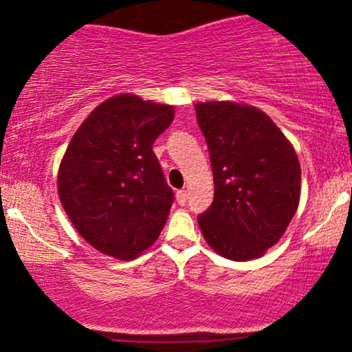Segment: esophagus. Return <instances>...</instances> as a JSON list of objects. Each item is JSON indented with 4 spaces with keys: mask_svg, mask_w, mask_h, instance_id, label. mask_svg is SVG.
<instances>
[{
    "mask_svg": "<svg viewBox=\"0 0 352 352\" xmlns=\"http://www.w3.org/2000/svg\"><path fill=\"white\" fill-rule=\"evenodd\" d=\"M187 197H188L187 190H179V192H177V201H179V205L187 204Z\"/></svg>",
    "mask_w": 352,
    "mask_h": 352,
    "instance_id": "1",
    "label": "esophagus"
}]
</instances>
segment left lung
Instances as JSON below:
<instances>
[{
	"instance_id": "obj_1",
	"label": "left lung",
	"mask_w": 352,
	"mask_h": 352,
	"mask_svg": "<svg viewBox=\"0 0 352 352\" xmlns=\"http://www.w3.org/2000/svg\"><path fill=\"white\" fill-rule=\"evenodd\" d=\"M208 145L215 197L199 225L221 256H263L289 225L301 193L296 152L276 124L253 106L210 100L195 106Z\"/></svg>"
}]
</instances>
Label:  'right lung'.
Segmentation results:
<instances>
[{
  "instance_id": "obj_1",
  "label": "right lung",
  "mask_w": 352,
  "mask_h": 352,
  "mask_svg": "<svg viewBox=\"0 0 352 352\" xmlns=\"http://www.w3.org/2000/svg\"><path fill=\"white\" fill-rule=\"evenodd\" d=\"M172 120V106L120 94L96 107L72 135L59 165V199L100 253L132 260L162 232L173 192L152 145Z\"/></svg>"
}]
</instances>
